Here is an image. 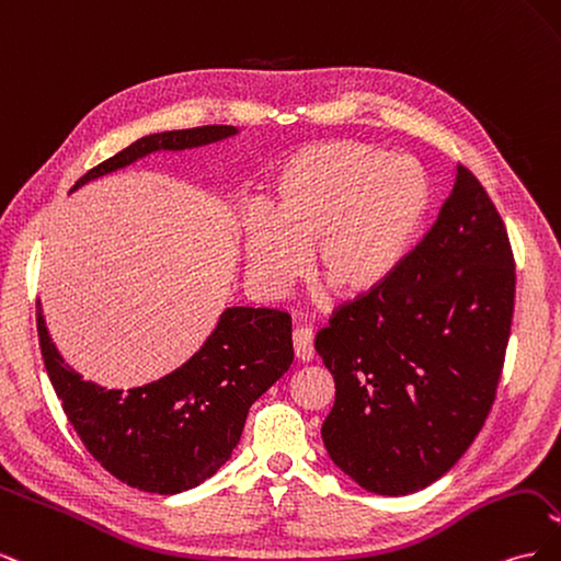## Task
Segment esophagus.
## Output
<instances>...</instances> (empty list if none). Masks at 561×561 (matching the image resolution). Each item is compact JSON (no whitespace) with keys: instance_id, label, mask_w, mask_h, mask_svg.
Returning a JSON list of instances; mask_svg holds the SVG:
<instances>
[{"instance_id":"obj_1","label":"esophagus","mask_w":561,"mask_h":561,"mask_svg":"<svg viewBox=\"0 0 561 561\" xmlns=\"http://www.w3.org/2000/svg\"><path fill=\"white\" fill-rule=\"evenodd\" d=\"M293 348L295 358L301 363H311L316 358V346H313V332L309 328H297L293 332Z\"/></svg>"}]
</instances>
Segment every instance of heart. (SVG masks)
<instances>
[{
    "instance_id": "b5f03b06",
    "label": "heart",
    "mask_w": 561,
    "mask_h": 561,
    "mask_svg": "<svg viewBox=\"0 0 561 561\" xmlns=\"http://www.w3.org/2000/svg\"><path fill=\"white\" fill-rule=\"evenodd\" d=\"M426 208L428 184L414 163L360 142L304 147L276 178V215L245 217V274L262 295L285 297L316 245L318 274L336 293L367 295L396 268Z\"/></svg>"
}]
</instances>
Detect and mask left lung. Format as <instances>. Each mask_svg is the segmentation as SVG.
<instances>
[{
	"label": "left lung",
	"mask_w": 561,
	"mask_h": 561,
	"mask_svg": "<svg viewBox=\"0 0 561 561\" xmlns=\"http://www.w3.org/2000/svg\"><path fill=\"white\" fill-rule=\"evenodd\" d=\"M513 309L511 239L480 180L458 163L428 233L316 334L336 386L322 423L332 461L381 496L443 478L496 400Z\"/></svg>",
	"instance_id": "8db88e82"
}]
</instances>
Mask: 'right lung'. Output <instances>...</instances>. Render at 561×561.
Wrapping results in <instances>:
<instances>
[{"label":"right lung","mask_w":561,"mask_h":561,"mask_svg":"<svg viewBox=\"0 0 561 561\" xmlns=\"http://www.w3.org/2000/svg\"><path fill=\"white\" fill-rule=\"evenodd\" d=\"M233 126L154 133L98 163L79 190L151 151H178L236 135ZM44 367L83 447L116 480L149 494H180L222 468L239 445L250 404L293 365V318L278 309L231 307L208 342L171 375L130 390L83 381L50 342L37 304Z\"/></svg>","instance_id":"1"}]
</instances>
